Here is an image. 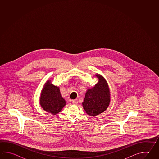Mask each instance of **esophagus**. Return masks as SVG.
Instances as JSON below:
<instances>
[{"instance_id":"obj_1","label":"esophagus","mask_w":159,"mask_h":159,"mask_svg":"<svg viewBox=\"0 0 159 159\" xmlns=\"http://www.w3.org/2000/svg\"><path fill=\"white\" fill-rule=\"evenodd\" d=\"M72 102L74 104H76L78 103V100H77L76 99H75V100H72Z\"/></svg>"}]
</instances>
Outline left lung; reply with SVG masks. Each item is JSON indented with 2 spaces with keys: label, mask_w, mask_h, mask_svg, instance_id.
<instances>
[{
  "label": "left lung",
  "mask_w": 159,
  "mask_h": 159,
  "mask_svg": "<svg viewBox=\"0 0 159 159\" xmlns=\"http://www.w3.org/2000/svg\"><path fill=\"white\" fill-rule=\"evenodd\" d=\"M99 81L94 87L88 89L82 103L86 113L91 116L102 113L110 103V92L107 83L102 76L96 75Z\"/></svg>",
  "instance_id": "left-lung-1"
}]
</instances>
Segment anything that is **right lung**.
<instances>
[{"instance_id": "1", "label": "right lung", "mask_w": 159, "mask_h": 159, "mask_svg": "<svg viewBox=\"0 0 159 159\" xmlns=\"http://www.w3.org/2000/svg\"><path fill=\"white\" fill-rule=\"evenodd\" d=\"M40 104L46 111L56 114L65 107L66 101L62 97L59 88L48 81L41 92Z\"/></svg>"}]
</instances>
